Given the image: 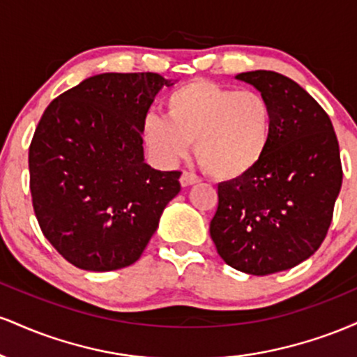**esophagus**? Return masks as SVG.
Here are the masks:
<instances>
[{"instance_id": "34e87169", "label": "esophagus", "mask_w": 357, "mask_h": 357, "mask_svg": "<svg viewBox=\"0 0 357 357\" xmlns=\"http://www.w3.org/2000/svg\"><path fill=\"white\" fill-rule=\"evenodd\" d=\"M179 183H181V186H191V184L199 183V178L195 173H188V171H183L181 178H179Z\"/></svg>"}]
</instances>
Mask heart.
Listing matches in <instances>:
<instances>
[{
	"label": "heart",
	"mask_w": 357,
	"mask_h": 357,
	"mask_svg": "<svg viewBox=\"0 0 357 357\" xmlns=\"http://www.w3.org/2000/svg\"><path fill=\"white\" fill-rule=\"evenodd\" d=\"M166 117L146 114L141 134L159 161L174 162L195 142L199 166L216 179H236L258 166L272 134V109L261 93L192 80L169 93Z\"/></svg>",
	"instance_id": "obj_1"
}]
</instances>
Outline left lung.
<instances>
[{
	"label": "left lung",
	"mask_w": 357,
	"mask_h": 357,
	"mask_svg": "<svg viewBox=\"0 0 357 357\" xmlns=\"http://www.w3.org/2000/svg\"><path fill=\"white\" fill-rule=\"evenodd\" d=\"M236 79L268 100L272 134L257 167L218 184L210 235L230 267L270 275L307 260L326 238L342 184L339 142L326 110L297 82L270 70Z\"/></svg>",
	"instance_id": "left-lung-1"
}]
</instances>
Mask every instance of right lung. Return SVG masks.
Segmentation results:
<instances>
[{"label": "right lung", "mask_w": 357, "mask_h": 357, "mask_svg": "<svg viewBox=\"0 0 357 357\" xmlns=\"http://www.w3.org/2000/svg\"><path fill=\"white\" fill-rule=\"evenodd\" d=\"M165 85L173 84L153 72L89 77L52 100L36 126L28 153L35 216L75 267L132 265L181 190L179 171L144 162L141 122Z\"/></svg>", "instance_id": "add662e5"}]
</instances>
